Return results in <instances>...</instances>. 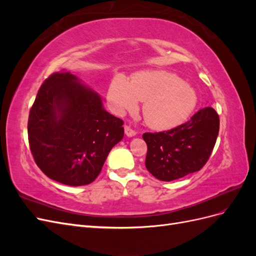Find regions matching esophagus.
<instances>
[{"label": "esophagus", "instance_id": "34e87169", "mask_svg": "<svg viewBox=\"0 0 256 256\" xmlns=\"http://www.w3.org/2000/svg\"><path fill=\"white\" fill-rule=\"evenodd\" d=\"M125 134H126L127 136L131 138V136H136V132L134 130L131 129L130 127H128V126H125Z\"/></svg>", "mask_w": 256, "mask_h": 256}]
</instances>
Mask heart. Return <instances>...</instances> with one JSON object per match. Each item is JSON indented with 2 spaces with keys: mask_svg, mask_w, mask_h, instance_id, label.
Here are the masks:
<instances>
[{
  "mask_svg": "<svg viewBox=\"0 0 256 256\" xmlns=\"http://www.w3.org/2000/svg\"><path fill=\"white\" fill-rule=\"evenodd\" d=\"M108 100L118 114L136 110L138 100L144 102L143 116L147 125L166 130L188 118L198 104V96L175 74L143 72L136 74L130 83L122 76H115L108 88Z\"/></svg>",
  "mask_w": 256,
  "mask_h": 256,
  "instance_id": "heart-1",
  "label": "heart"
}]
</instances>
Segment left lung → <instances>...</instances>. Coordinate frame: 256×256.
<instances>
[{"label": "left lung", "instance_id": "8db88e82", "mask_svg": "<svg viewBox=\"0 0 256 256\" xmlns=\"http://www.w3.org/2000/svg\"><path fill=\"white\" fill-rule=\"evenodd\" d=\"M219 125L218 113L207 106L171 130L145 132L146 168L162 182L175 180L200 171L212 152Z\"/></svg>", "mask_w": 256, "mask_h": 256}]
</instances>
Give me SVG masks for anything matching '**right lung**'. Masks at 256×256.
<instances>
[{
	"label": "right lung",
	"mask_w": 256,
	"mask_h": 256,
	"mask_svg": "<svg viewBox=\"0 0 256 256\" xmlns=\"http://www.w3.org/2000/svg\"><path fill=\"white\" fill-rule=\"evenodd\" d=\"M122 125L104 109L97 92L83 86L76 76L53 72L30 110V150L51 180L74 187L88 184L124 138Z\"/></svg>",
	"instance_id": "obj_1"
}]
</instances>
